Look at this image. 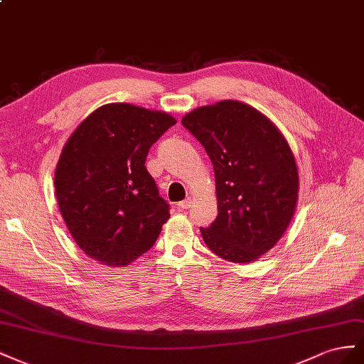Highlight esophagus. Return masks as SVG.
Listing matches in <instances>:
<instances>
[{
  "label": "esophagus",
  "instance_id": "obj_1",
  "mask_svg": "<svg viewBox=\"0 0 364 364\" xmlns=\"http://www.w3.org/2000/svg\"><path fill=\"white\" fill-rule=\"evenodd\" d=\"M192 205V200L191 198H188V200H184V201H181V203H178V207L180 209H183V210H186V209H189V207Z\"/></svg>",
  "mask_w": 364,
  "mask_h": 364
}]
</instances>
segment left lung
<instances>
[{"mask_svg": "<svg viewBox=\"0 0 364 364\" xmlns=\"http://www.w3.org/2000/svg\"><path fill=\"white\" fill-rule=\"evenodd\" d=\"M181 123L215 171L218 216L200 228L205 245L225 261H256L296 210L299 173L287 140L264 114L236 100L196 108Z\"/></svg>", "mask_w": 364, "mask_h": 364, "instance_id": "left-lung-1", "label": "left lung"}]
</instances>
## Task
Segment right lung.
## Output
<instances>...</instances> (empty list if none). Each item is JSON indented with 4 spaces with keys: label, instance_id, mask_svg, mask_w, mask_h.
<instances>
[{
    "label": "right lung",
    "instance_id": "add662e5",
    "mask_svg": "<svg viewBox=\"0 0 364 364\" xmlns=\"http://www.w3.org/2000/svg\"><path fill=\"white\" fill-rule=\"evenodd\" d=\"M175 123L166 112L109 103L71 134L56 166V198L73 240L91 259L124 267L157 241L169 204L144 161Z\"/></svg>",
    "mask_w": 364,
    "mask_h": 364
}]
</instances>
